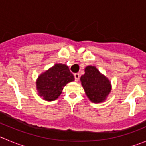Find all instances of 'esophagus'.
Wrapping results in <instances>:
<instances>
[{
  "mask_svg": "<svg viewBox=\"0 0 146 146\" xmlns=\"http://www.w3.org/2000/svg\"><path fill=\"white\" fill-rule=\"evenodd\" d=\"M80 74H78V73H76V74H74V79H75V81H78L80 80Z\"/></svg>",
  "mask_w": 146,
  "mask_h": 146,
  "instance_id": "34e87169",
  "label": "esophagus"
}]
</instances>
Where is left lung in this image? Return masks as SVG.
I'll return each mask as SVG.
<instances>
[{"label":"left lung","instance_id":"left-lung-1","mask_svg":"<svg viewBox=\"0 0 146 146\" xmlns=\"http://www.w3.org/2000/svg\"><path fill=\"white\" fill-rule=\"evenodd\" d=\"M80 81L86 94L92 102L104 101L111 91L110 82L95 66H89L85 69V74L81 76Z\"/></svg>","mask_w":146,"mask_h":146}]
</instances>
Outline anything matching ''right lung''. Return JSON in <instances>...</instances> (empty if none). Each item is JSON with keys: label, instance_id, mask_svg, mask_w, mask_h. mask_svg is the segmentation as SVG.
Masks as SVG:
<instances>
[{"label": "right lung", "instance_id": "obj_1", "mask_svg": "<svg viewBox=\"0 0 146 146\" xmlns=\"http://www.w3.org/2000/svg\"><path fill=\"white\" fill-rule=\"evenodd\" d=\"M74 77L64 64H55L38 77L36 88L40 96L47 101H53L61 94L64 86L74 81Z\"/></svg>", "mask_w": 146, "mask_h": 146}]
</instances>
